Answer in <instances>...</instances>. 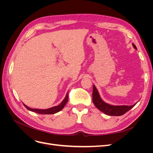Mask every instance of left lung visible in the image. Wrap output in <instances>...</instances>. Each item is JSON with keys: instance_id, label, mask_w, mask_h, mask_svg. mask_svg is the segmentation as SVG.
<instances>
[{"instance_id": "1", "label": "left lung", "mask_w": 153, "mask_h": 153, "mask_svg": "<svg viewBox=\"0 0 153 153\" xmlns=\"http://www.w3.org/2000/svg\"><path fill=\"white\" fill-rule=\"evenodd\" d=\"M133 47L137 50L136 46L132 43ZM92 101L93 103L100 111L108 115H112V116H120L124 114L128 111L131 109L135 104L133 105H112L108 103H105L101 99L100 96L98 89H96V86L93 85V91H92Z\"/></svg>"}]
</instances>
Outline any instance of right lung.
Listing matches in <instances>:
<instances>
[{
  "label": "right lung",
  "instance_id": "add662e5",
  "mask_svg": "<svg viewBox=\"0 0 153 153\" xmlns=\"http://www.w3.org/2000/svg\"><path fill=\"white\" fill-rule=\"evenodd\" d=\"M68 101V92H67L66 96L65 97V98L64 99V100L62 101L59 105L56 106H53V107L50 108L48 109H37V108H31L29 106H27L25 104L24 105L25 106V108L27 109H28L30 111H32V112H34L36 113H38L39 114H54L55 113L59 112V111H61L64 107V106L66 105V103Z\"/></svg>",
  "mask_w": 153,
  "mask_h": 153
}]
</instances>
